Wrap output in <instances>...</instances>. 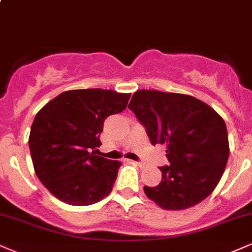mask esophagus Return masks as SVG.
Segmentation results:
<instances>
[{"label":"esophagus","mask_w":252,"mask_h":252,"mask_svg":"<svg viewBox=\"0 0 252 252\" xmlns=\"http://www.w3.org/2000/svg\"><path fill=\"white\" fill-rule=\"evenodd\" d=\"M130 163H132V164H136V165H138V166L143 165V163H142V162H135V160H130Z\"/></svg>","instance_id":"1"}]
</instances>
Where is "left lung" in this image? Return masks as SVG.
I'll return each instance as SVG.
<instances>
[{
	"label": "left lung",
	"instance_id": "left-lung-1",
	"mask_svg": "<svg viewBox=\"0 0 252 252\" xmlns=\"http://www.w3.org/2000/svg\"><path fill=\"white\" fill-rule=\"evenodd\" d=\"M128 108L145 126L151 144H166L170 162L159 166L158 186L143 188L148 198L165 210H184L207 198L229 158L223 118L196 97L158 90H137Z\"/></svg>",
	"mask_w": 252,
	"mask_h": 252
}]
</instances>
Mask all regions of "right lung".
Returning <instances> with one entry per match:
<instances>
[{"label":"right lung","mask_w":252,"mask_h":252,"mask_svg":"<svg viewBox=\"0 0 252 252\" xmlns=\"http://www.w3.org/2000/svg\"><path fill=\"white\" fill-rule=\"evenodd\" d=\"M129 98L130 94L98 88L68 90L38 111L29 149L36 175L51 195L84 207L111 192L121 162L97 156L95 149L105 118L123 111Z\"/></svg>","instance_id":"1"}]
</instances>
